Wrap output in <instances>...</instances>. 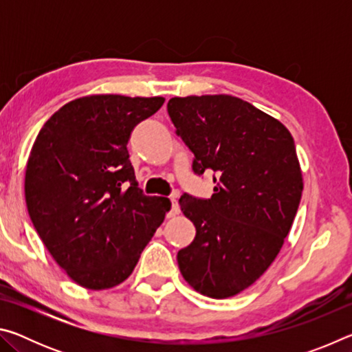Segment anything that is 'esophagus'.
<instances>
[{
  "mask_svg": "<svg viewBox=\"0 0 352 352\" xmlns=\"http://www.w3.org/2000/svg\"><path fill=\"white\" fill-rule=\"evenodd\" d=\"M178 212H180V206H178V201L175 199H170V211L168 212V217H175Z\"/></svg>",
  "mask_w": 352,
  "mask_h": 352,
  "instance_id": "34e87169",
  "label": "esophagus"
}]
</instances>
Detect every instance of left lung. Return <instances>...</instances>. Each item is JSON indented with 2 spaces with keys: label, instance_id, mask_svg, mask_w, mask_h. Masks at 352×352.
<instances>
[{
  "label": "left lung",
  "instance_id": "8db88e82",
  "mask_svg": "<svg viewBox=\"0 0 352 352\" xmlns=\"http://www.w3.org/2000/svg\"><path fill=\"white\" fill-rule=\"evenodd\" d=\"M175 133L194 153L195 175L212 172L214 194L184 192L178 204L195 226L177 254L190 287L228 298L269 269L294 223L302 192L295 142L287 129L228 94L172 98Z\"/></svg>",
  "mask_w": 352,
  "mask_h": 352
}]
</instances>
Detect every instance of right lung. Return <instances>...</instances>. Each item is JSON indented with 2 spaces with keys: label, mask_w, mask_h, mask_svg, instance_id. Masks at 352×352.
Here are the masks:
<instances>
[{
  "label": "right lung",
  "mask_w": 352,
  "mask_h": 352,
  "mask_svg": "<svg viewBox=\"0 0 352 352\" xmlns=\"http://www.w3.org/2000/svg\"><path fill=\"white\" fill-rule=\"evenodd\" d=\"M163 98L96 94L71 100L37 135L26 205L47 252L82 287L110 289L133 272L170 201L138 188L127 142Z\"/></svg>",
  "instance_id": "obj_1"
}]
</instances>
